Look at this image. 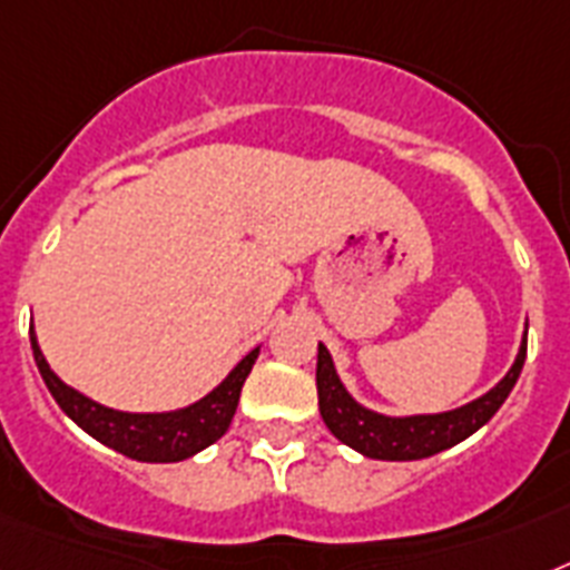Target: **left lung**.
<instances>
[{
    "label": "left lung",
    "instance_id": "left-lung-1",
    "mask_svg": "<svg viewBox=\"0 0 570 570\" xmlns=\"http://www.w3.org/2000/svg\"><path fill=\"white\" fill-rule=\"evenodd\" d=\"M524 356H528V330H524L513 367L484 396H478V400L461 405V409L440 411V414L389 417V414L358 405L347 394V389H344L336 374L333 356L318 342V365H315L318 411H322L330 432L336 434L344 446L356 449L358 455L376 458V461H420V458H432L443 449L455 446L470 434H475L481 425L490 423L492 414L501 409V403L513 391L521 365H524Z\"/></svg>",
    "mask_w": 570,
    "mask_h": 570
}]
</instances>
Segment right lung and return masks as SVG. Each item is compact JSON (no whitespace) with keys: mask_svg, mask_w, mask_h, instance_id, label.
I'll return each instance as SVG.
<instances>
[{"mask_svg":"<svg viewBox=\"0 0 570 570\" xmlns=\"http://www.w3.org/2000/svg\"><path fill=\"white\" fill-rule=\"evenodd\" d=\"M31 351L33 362L40 367L42 382L49 385L51 396L57 405L69 414L75 423L83 429L86 434H92L104 446L121 452V455L132 458V461L145 463H176L185 458L203 452L205 446H212L214 440H219L232 425L234 411L240 403V391L246 376L252 374L261 347L237 362L232 367V374L219 382L212 394H205L203 400H196L194 405L176 411H161V414H130V411H115L107 405L95 403L80 391L69 389L60 376L55 374L42 356L40 344H37V333L31 327Z\"/></svg>","mask_w":570,"mask_h":570,"instance_id":"add662e5","label":"right lung"}]
</instances>
